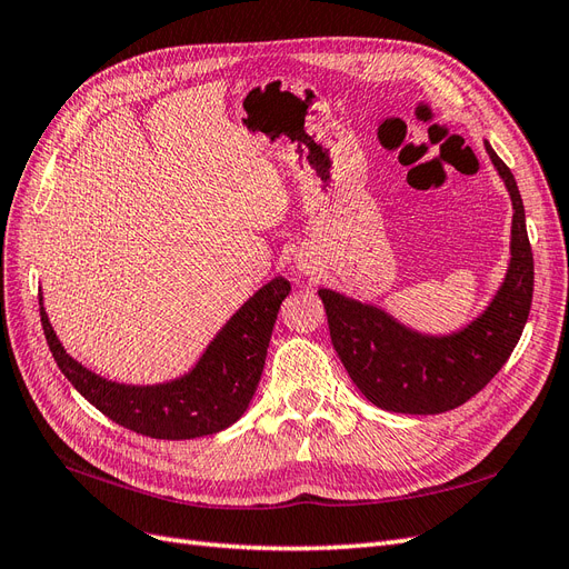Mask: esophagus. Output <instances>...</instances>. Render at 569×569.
<instances>
[{
    "label": "esophagus",
    "instance_id": "1",
    "mask_svg": "<svg viewBox=\"0 0 569 569\" xmlns=\"http://www.w3.org/2000/svg\"><path fill=\"white\" fill-rule=\"evenodd\" d=\"M303 268H306V266H303Z\"/></svg>",
    "mask_w": 569,
    "mask_h": 569
}]
</instances>
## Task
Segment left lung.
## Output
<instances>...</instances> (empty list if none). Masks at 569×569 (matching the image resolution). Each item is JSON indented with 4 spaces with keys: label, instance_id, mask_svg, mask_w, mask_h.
<instances>
[{
    "label": "left lung",
    "instance_id": "left-lung-1",
    "mask_svg": "<svg viewBox=\"0 0 569 569\" xmlns=\"http://www.w3.org/2000/svg\"><path fill=\"white\" fill-rule=\"evenodd\" d=\"M487 151L512 199V258L491 306L462 332L425 337L380 308L320 289L335 351L368 401L391 412L437 416L470 401L506 366L520 341L533 295V256L525 206L510 168Z\"/></svg>",
    "mask_w": 569,
    "mask_h": 569
}]
</instances>
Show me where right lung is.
I'll list each match as a JSON object with an SVG mask.
<instances>
[{
  "label": "right lung",
  "instance_id": "right-lung-1",
  "mask_svg": "<svg viewBox=\"0 0 569 569\" xmlns=\"http://www.w3.org/2000/svg\"><path fill=\"white\" fill-rule=\"evenodd\" d=\"M289 291L291 284L282 278L258 289L218 332L192 372L159 387L101 380L63 351L42 306L40 318L49 351L68 382L109 420L151 439H197L244 416L266 366L272 325Z\"/></svg>",
  "mask_w": 569,
  "mask_h": 569
}]
</instances>
